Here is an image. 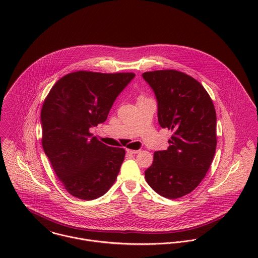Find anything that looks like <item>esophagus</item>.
Returning a JSON list of instances; mask_svg holds the SVG:
<instances>
[{
    "instance_id": "34e87169",
    "label": "esophagus",
    "mask_w": 258,
    "mask_h": 258,
    "mask_svg": "<svg viewBox=\"0 0 258 258\" xmlns=\"http://www.w3.org/2000/svg\"><path fill=\"white\" fill-rule=\"evenodd\" d=\"M127 152L130 153V154H138V153H140V150H130V149H128Z\"/></svg>"
}]
</instances>
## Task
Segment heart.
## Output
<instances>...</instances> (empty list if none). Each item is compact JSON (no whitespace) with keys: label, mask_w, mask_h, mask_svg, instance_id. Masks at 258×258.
I'll list each match as a JSON object with an SVG mask.
<instances>
[{"label":"heart","mask_w":258,"mask_h":258,"mask_svg":"<svg viewBox=\"0 0 258 258\" xmlns=\"http://www.w3.org/2000/svg\"><path fill=\"white\" fill-rule=\"evenodd\" d=\"M141 98H143V97H141Z\"/></svg>","instance_id":"obj_1"}]
</instances>
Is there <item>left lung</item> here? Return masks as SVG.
<instances>
[{
	"mask_svg": "<svg viewBox=\"0 0 258 258\" xmlns=\"http://www.w3.org/2000/svg\"><path fill=\"white\" fill-rule=\"evenodd\" d=\"M142 76L155 92L160 126L173 131L168 149L154 153L145 179L160 196L178 199L200 184L213 162L216 109L205 87L182 72L155 71Z\"/></svg>",
	"mask_w": 258,
	"mask_h": 258,
	"instance_id": "1",
	"label": "left lung"
}]
</instances>
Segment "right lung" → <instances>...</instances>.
Returning a JSON list of instances; mask_svg holds the SVG:
<instances>
[{"mask_svg": "<svg viewBox=\"0 0 258 258\" xmlns=\"http://www.w3.org/2000/svg\"><path fill=\"white\" fill-rule=\"evenodd\" d=\"M132 73L101 74L79 71L55 82L41 112V144L64 188L85 201L103 196L117 179L123 148L109 147L89 128L103 123Z\"/></svg>", "mask_w": 258, "mask_h": 258, "instance_id": "obj_1", "label": "right lung"}]
</instances>
